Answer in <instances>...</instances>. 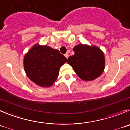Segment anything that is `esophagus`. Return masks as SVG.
<instances>
[{
	"label": "esophagus",
	"mask_w": 130,
	"mask_h": 130,
	"mask_svg": "<svg viewBox=\"0 0 130 130\" xmlns=\"http://www.w3.org/2000/svg\"><path fill=\"white\" fill-rule=\"evenodd\" d=\"M64 55H65V57H66L67 58V59L69 57V54H66Z\"/></svg>",
	"instance_id": "34e87169"
}]
</instances>
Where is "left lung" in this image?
Masks as SVG:
<instances>
[{
  "label": "left lung",
  "mask_w": 130,
  "mask_h": 130,
  "mask_svg": "<svg viewBox=\"0 0 130 130\" xmlns=\"http://www.w3.org/2000/svg\"><path fill=\"white\" fill-rule=\"evenodd\" d=\"M73 51L75 54L68 59V63L82 80L91 81L103 73L105 59L98 46L80 44L75 46Z\"/></svg>",
  "instance_id": "1"
}]
</instances>
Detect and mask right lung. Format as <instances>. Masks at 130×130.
Segmentation results:
<instances>
[{"instance_id":"add662e5","label":"right lung","mask_w":130,"mask_h":130,"mask_svg":"<svg viewBox=\"0 0 130 130\" xmlns=\"http://www.w3.org/2000/svg\"><path fill=\"white\" fill-rule=\"evenodd\" d=\"M67 61L58 50L36 43L25 54L23 66L29 79L42 87H50L57 79L60 68Z\"/></svg>"}]
</instances>
